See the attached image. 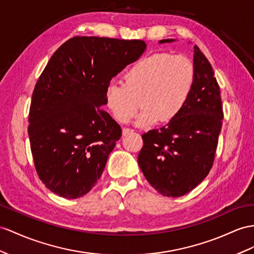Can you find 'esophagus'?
Segmentation results:
<instances>
[{"mask_svg": "<svg viewBox=\"0 0 254 254\" xmlns=\"http://www.w3.org/2000/svg\"><path fill=\"white\" fill-rule=\"evenodd\" d=\"M131 133H133V129L132 128H123L122 129V135L123 136H126V135H128V134H131Z\"/></svg>", "mask_w": 254, "mask_h": 254, "instance_id": "34e87169", "label": "esophagus"}]
</instances>
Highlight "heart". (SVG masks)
<instances>
[{
    "instance_id": "1",
    "label": "heart",
    "mask_w": 254,
    "mask_h": 254,
    "mask_svg": "<svg viewBox=\"0 0 254 254\" xmlns=\"http://www.w3.org/2000/svg\"><path fill=\"white\" fill-rule=\"evenodd\" d=\"M194 78V65L184 56H147L126 71L123 83L108 84L106 106L120 123L131 121L138 104L142 109L135 121L137 127H150L157 121L168 123L184 109Z\"/></svg>"
}]
</instances>
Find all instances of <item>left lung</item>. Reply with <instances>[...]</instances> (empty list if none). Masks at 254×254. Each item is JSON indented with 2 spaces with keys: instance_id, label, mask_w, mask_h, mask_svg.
Returning <instances> with one entry per match:
<instances>
[{
  "instance_id": "left-lung-1",
  "label": "left lung",
  "mask_w": 254,
  "mask_h": 254,
  "mask_svg": "<svg viewBox=\"0 0 254 254\" xmlns=\"http://www.w3.org/2000/svg\"><path fill=\"white\" fill-rule=\"evenodd\" d=\"M162 40L159 44L173 43ZM195 78L181 113L160 129L141 135L138 165L160 194L179 197L197 187L214 160L223 112L220 88L210 63L194 46Z\"/></svg>"
}]
</instances>
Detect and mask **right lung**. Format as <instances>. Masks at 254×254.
<instances>
[{"mask_svg": "<svg viewBox=\"0 0 254 254\" xmlns=\"http://www.w3.org/2000/svg\"><path fill=\"white\" fill-rule=\"evenodd\" d=\"M144 41L76 36L50 58L32 94L29 138L38 177L78 198L97 183L121 127L103 109L112 78L145 53Z\"/></svg>", "mask_w": 254, "mask_h": 254, "instance_id": "right-lung-1", "label": "right lung"}]
</instances>
